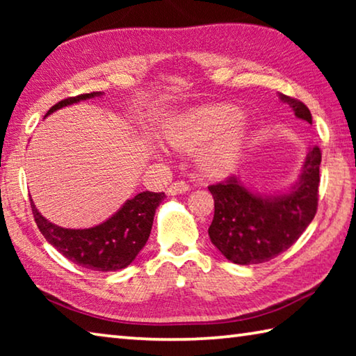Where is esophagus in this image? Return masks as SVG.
Masks as SVG:
<instances>
[{
    "instance_id": "esophagus-1",
    "label": "esophagus",
    "mask_w": 356,
    "mask_h": 356,
    "mask_svg": "<svg viewBox=\"0 0 356 356\" xmlns=\"http://www.w3.org/2000/svg\"><path fill=\"white\" fill-rule=\"evenodd\" d=\"M186 191H188V185H186L184 180H177V182L170 185V188H168V195L177 196V195H184Z\"/></svg>"
}]
</instances>
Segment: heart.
I'll list each match as a JSON object with an SVG mask.
<instances>
[{"label":"heart","instance_id":"1","mask_svg":"<svg viewBox=\"0 0 356 356\" xmlns=\"http://www.w3.org/2000/svg\"><path fill=\"white\" fill-rule=\"evenodd\" d=\"M168 146L196 152V166L210 179H221L236 171L248 140V125L237 108L229 105L201 106L168 125L163 131ZM161 155L160 150H154Z\"/></svg>","mask_w":356,"mask_h":356}]
</instances>
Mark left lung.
<instances>
[{"instance_id": "left-lung-1", "label": "left lung", "mask_w": 356, "mask_h": 356, "mask_svg": "<svg viewBox=\"0 0 356 356\" xmlns=\"http://www.w3.org/2000/svg\"><path fill=\"white\" fill-rule=\"evenodd\" d=\"M278 95L295 116L312 125L308 106L284 94ZM321 161V149L311 147L298 179L282 191L259 193L240 176L210 185L215 213L209 237L215 248L238 265L267 262L291 248L314 220Z\"/></svg>"}]
</instances>
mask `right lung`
<instances>
[{"mask_svg":"<svg viewBox=\"0 0 356 356\" xmlns=\"http://www.w3.org/2000/svg\"><path fill=\"white\" fill-rule=\"evenodd\" d=\"M102 95L104 92H91L61 100L48 110L45 118L64 106ZM163 200L165 193H138L110 218L86 229H67L48 221L34 206L33 200L31 209L42 236L64 257L95 272H116L129 267L144 248L152 229L155 210Z\"/></svg>","mask_w":356,"mask_h":356,"instance_id":"1","label":"right lung"}]
</instances>
